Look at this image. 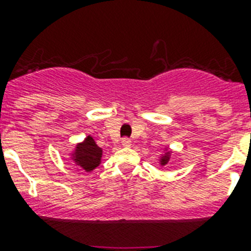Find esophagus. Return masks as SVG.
I'll use <instances>...</instances> for the list:
<instances>
[{"label": "esophagus", "instance_id": "esophagus-1", "mask_svg": "<svg viewBox=\"0 0 251 251\" xmlns=\"http://www.w3.org/2000/svg\"><path fill=\"white\" fill-rule=\"evenodd\" d=\"M130 145H132V141H130L129 138L122 139V146H123V147H130Z\"/></svg>", "mask_w": 251, "mask_h": 251}]
</instances>
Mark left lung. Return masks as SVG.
Wrapping results in <instances>:
<instances>
[{
	"instance_id": "1",
	"label": "left lung",
	"mask_w": 251,
	"mask_h": 251,
	"mask_svg": "<svg viewBox=\"0 0 251 251\" xmlns=\"http://www.w3.org/2000/svg\"><path fill=\"white\" fill-rule=\"evenodd\" d=\"M171 154H172V150H170L168 147H165V150H163L162 154L158 157V163H159V166H161V167L166 166L168 162H170Z\"/></svg>"
}]
</instances>
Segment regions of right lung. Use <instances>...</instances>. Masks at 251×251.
I'll list each match as a JSON object with an SVG mask.
<instances>
[{
  "instance_id": "obj_1",
  "label": "right lung",
  "mask_w": 251,
  "mask_h": 251,
  "mask_svg": "<svg viewBox=\"0 0 251 251\" xmlns=\"http://www.w3.org/2000/svg\"><path fill=\"white\" fill-rule=\"evenodd\" d=\"M68 156L80 170L93 172L101 163L103 150L95 143L92 136H86L84 141L75 145L74 150L69 152Z\"/></svg>"
}]
</instances>
